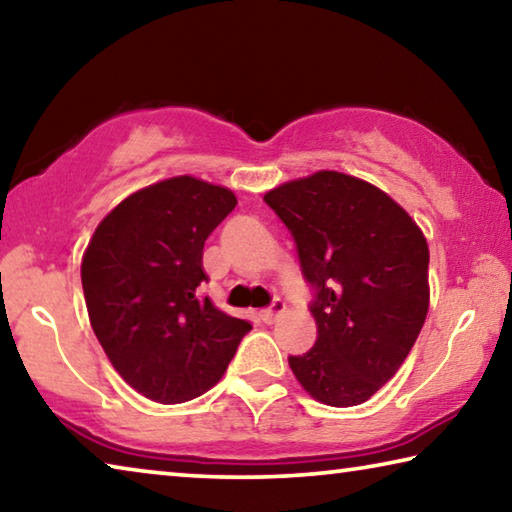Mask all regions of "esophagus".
<instances>
[{"mask_svg": "<svg viewBox=\"0 0 512 512\" xmlns=\"http://www.w3.org/2000/svg\"><path fill=\"white\" fill-rule=\"evenodd\" d=\"M281 313H286V304H283L281 299H276V301H272L270 308H265V311L258 313V320H261L263 324H274L276 317H279Z\"/></svg>", "mask_w": 512, "mask_h": 512, "instance_id": "34e87169", "label": "esophagus"}]
</instances>
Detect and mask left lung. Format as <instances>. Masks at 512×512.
I'll use <instances>...</instances> for the list:
<instances>
[{"instance_id":"obj_1","label":"left lung","mask_w":512,"mask_h":512,"mask_svg":"<svg viewBox=\"0 0 512 512\" xmlns=\"http://www.w3.org/2000/svg\"><path fill=\"white\" fill-rule=\"evenodd\" d=\"M297 245L315 299V345L290 356L308 395L347 408L404 363L429 313V245L395 199L363 179L322 170L263 197Z\"/></svg>"}]
</instances>
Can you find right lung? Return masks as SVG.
<instances>
[{
	"mask_svg": "<svg viewBox=\"0 0 512 512\" xmlns=\"http://www.w3.org/2000/svg\"><path fill=\"white\" fill-rule=\"evenodd\" d=\"M236 204L229 188L174 177L133 192L92 233L81 261L92 331L142 397L204 395L251 329L197 295L204 242Z\"/></svg>",
	"mask_w": 512,
	"mask_h": 512,
	"instance_id": "obj_1",
	"label": "right lung"
}]
</instances>
